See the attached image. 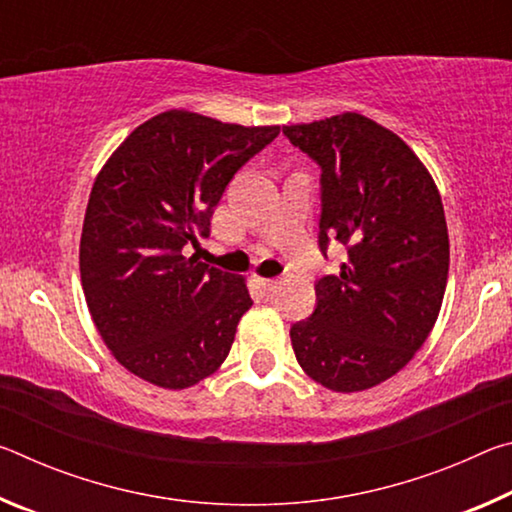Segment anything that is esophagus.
Segmentation results:
<instances>
[{
	"label": "esophagus",
	"mask_w": 512,
	"mask_h": 512,
	"mask_svg": "<svg viewBox=\"0 0 512 512\" xmlns=\"http://www.w3.org/2000/svg\"><path fill=\"white\" fill-rule=\"evenodd\" d=\"M255 282H257V287L262 289L264 293H271L277 287V280H273V277H259V275H255Z\"/></svg>",
	"instance_id": "esophagus-1"
}]
</instances>
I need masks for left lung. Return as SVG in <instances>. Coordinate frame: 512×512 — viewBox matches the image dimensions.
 Instances as JSON below:
<instances>
[{"label":"left lung","mask_w":512,"mask_h":512,"mask_svg":"<svg viewBox=\"0 0 512 512\" xmlns=\"http://www.w3.org/2000/svg\"><path fill=\"white\" fill-rule=\"evenodd\" d=\"M320 167L318 248H348L316 282V309L291 327L300 368L336 393L393 377L427 341L443 305L449 237L429 171L377 121L343 112L282 126Z\"/></svg>","instance_id":"obj_1"}]
</instances>
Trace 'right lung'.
Wrapping results in <instances>:
<instances>
[{
	"label": "right lung",
	"instance_id": "right-lung-1",
	"mask_svg": "<svg viewBox=\"0 0 512 512\" xmlns=\"http://www.w3.org/2000/svg\"><path fill=\"white\" fill-rule=\"evenodd\" d=\"M280 126L160 112L121 142L94 180L81 282L103 343L133 375L178 391L228 357L253 305L244 277L187 257L210 235L225 187Z\"/></svg>",
	"mask_w": 512,
	"mask_h": 512
}]
</instances>
